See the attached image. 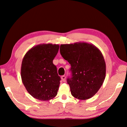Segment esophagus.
<instances>
[{"mask_svg":"<svg viewBox=\"0 0 127 127\" xmlns=\"http://www.w3.org/2000/svg\"><path fill=\"white\" fill-rule=\"evenodd\" d=\"M61 80L62 82H65V80H66V76L65 75H63L61 76Z\"/></svg>","mask_w":127,"mask_h":127,"instance_id":"34e87169","label":"esophagus"}]
</instances>
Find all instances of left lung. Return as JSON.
Instances as JSON below:
<instances>
[{
    "label": "left lung",
    "instance_id": "8db88e82",
    "mask_svg": "<svg viewBox=\"0 0 127 127\" xmlns=\"http://www.w3.org/2000/svg\"><path fill=\"white\" fill-rule=\"evenodd\" d=\"M60 53L71 65V77L68 78L71 95L85 100L98 92L106 76V64L98 48L92 44L78 42L61 44Z\"/></svg>",
    "mask_w": 127,
    "mask_h": 127
}]
</instances>
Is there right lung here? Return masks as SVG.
<instances>
[{"label": "right lung", "instance_id": "1", "mask_svg": "<svg viewBox=\"0 0 127 127\" xmlns=\"http://www.w3.org/2000/svg\"><path fill=\"white\" fill-rule=\"evenodd\" d=\"M59 44H41L33 47L22 60L21 76L26 90L41 101L53 99L57 94L61 80L53 60Z\"/></svg>", "mask_w": 127, "mask_h": 127}]
</instances>
